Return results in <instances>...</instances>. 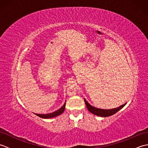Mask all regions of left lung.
Returning a JSON list of instances; mask_svg holds the SVG:
<instances>
[{
	"mask_svg": "<svg viewBox=\"0 0 148 148\" xmlns=\"http://www.w3.org/2000/svg\"><path fill=\"white\" fill-rule=\"evenodd\" d=\"M65 102L60 109H59L57 111H56L55 112H53L52 113H49V114H36L37 116H38L40 118H45V119H47V118H54L56 117V116H59L60 114H62L63 112H64V110H65Z\"/></svg>",
	"mask_w": 148,
	"mask_h": 148,
	"instance_id": "1",
	"label": "left lung"
}]
</instances>
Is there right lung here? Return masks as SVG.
<instances>
[{"instance_id": "right-lung-1", "label": "right lung", "mask_w": 148, "mask_h": 148, "mask_svg": "<svg viewBox=\"0 0 148 148\" xmlns=\"http://www.w3.org/2000/svg\"><path fill=\"white\" fill-rule=\"evenodd\" d=\"M84 102H85L86 108L88 109V111L90 112L93 113V114L99 116H101V117H108V116H110L114 114L115 113L117 112L118 111H119V110L123 108V107L126 105V103H125V104H123L121 106H119L118 108H116L111 109H101L96 108L95 107L92 106L85 99H84Z\"/></svg>"}]
</instances>
